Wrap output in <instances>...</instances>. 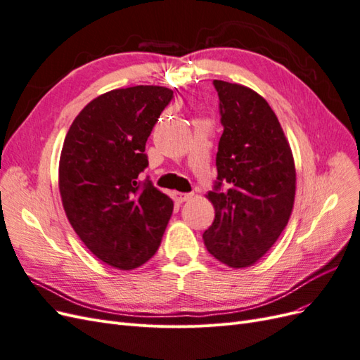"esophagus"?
Listing matches in <instances>:
<instances>
[{
	"mask_svg": "<svg viewBox=\"0 0 360 360\" xmlns=\"http://www.w3.org/2000/svg\"><path fill=\"white\" fill-rule=\"evenodd\" d=\"M174 197H176V200H177L179 202H184V201H188V200H191V198H192V193H181V192H176V193H174Z\"/></svg>",
	"mask_w": 360,
	"mask_h": 360,
	"instance_id": "esophagus-1",
	"label": "esophagus"
}]
</instances>
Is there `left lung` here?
Returning <instances> with one entry per match:
<instances>
[{"label": "left lung", "mask_w": 360, "mask_h": 360, "mask_svg": "<svg viewBox=\"0 0 360 360\" xmlns=\"http://www.w3.org/2000/svg\"><path fill=\"white\" fill-rule=\"evenodd\" d=\"M224 132L209 200L214 221L202 234L207 250L233 269L252 266L288 224L296 168L288 141L269 103L248 86L213 81Z\"/></svg>", "instance_id": "left-lung-1"}]
</instances>
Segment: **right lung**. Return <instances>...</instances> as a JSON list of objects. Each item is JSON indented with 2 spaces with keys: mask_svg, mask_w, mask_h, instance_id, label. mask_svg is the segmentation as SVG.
I'll return each mask as SVG.
<instances>
[{
  "mask_svg": "<svg viewBox=\"0 0 360 360\" xmlns=\"http://www.w3.org/2000/svg\"><path fill=\"white\" fill-rule=\"evenodd\" d=\"M174 97L158 85H136L96 97L73 120L60 158L64 212L91 252L120 270L156 254L172 200L148 179L146 143Z\"/></svg>",
  "mask_w": 360,
  "mask_h": 360,
  "instance_id": "right-lung-1",
  "label": "right lung"
}]
</instances>
